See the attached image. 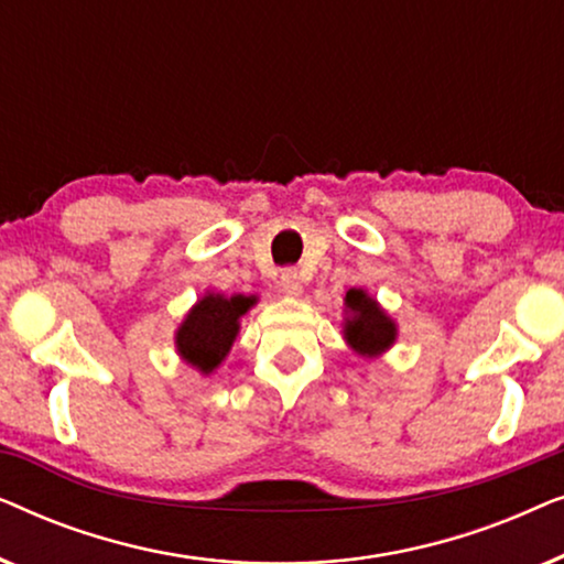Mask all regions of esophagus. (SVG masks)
Wrapping results in <instances>:
<instances>
[{
    "label": "esophagus",
    "mask_w": 564,
    "mask_h": 564,
    "mask_svg": "<svg viewBox=\"0 0 564 564\" xmlns=\"http://www.w3.org/2000/svg\"><path fill=\"white\" fill-rule=\"evenodd\" d=\"M280 290H282V295H288V297H300L303 284H300V274L295 272V269H284L280 276Z\"/></svg>",
    "instance_id": "obj_1"
}]
</instances>
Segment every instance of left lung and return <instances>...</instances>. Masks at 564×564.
<instances>
[{
    "instance_id": "obj_1",
    "label": "left lung",
    "mask_w": 564,
    "mask_h": 564,
    "mask_svg": "<svg viewBox=\"0 0 564 564\" xmlns=\"http://www.w3.org/2000/svg\"><path fill=\"white\" fill-rule=\"evenodd\" d=\"M341 334L354 354L377 359L395 346L398 323L367 290L351 288L344 297Z\"/></svg>"
}]
</instances>
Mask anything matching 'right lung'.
Segmentation results:
<instances>
[{
    "label": "right lung",
    "mask_w": 564,
    "mask_h": 564,
    "mask_svg": "<svg viewBox=\"0 0 564 564\" xmlns=\"http://www.w3.org/2000/svg\"><path fill=\"white\" fill-rule=\"evenodd\" d=\"M257 303V295L228 297L223 292L207 290L174 330V346L180 359L203 377H210L226 361L230 346L241 330V318Z\"/></svg>",
    "instance_id": "1"
}]
</instances>
